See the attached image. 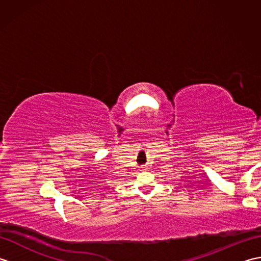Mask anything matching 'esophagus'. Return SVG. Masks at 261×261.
I'll return each instance as SVG.
<instances>
[{"instance_id":"1","label":"esophagus","mask_w":261,"mask_h":261,"mask_svg":"<svg viewBox=\"0 0 261 261\" xmlns=\"http://www.w3.org/2000/svg\"><path fill=\"white\" fill-rule=\"evenodd\" d=\"M140 170H141V171H145V170H147V167H145V166H143V167H141Z\"/></svg>"}]
</instances>
